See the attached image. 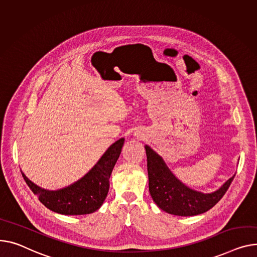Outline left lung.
Returning a JSON list of instances; mask_svg holds the SVG:
<instances>
[{"mask_svg":"<svg viewBox=\"0 0 257 257\" xmlns=\"http://www.w3.org/2000/svg\"><path fill=\"white\" fill-rule=\"evenodd\" d=\"M148 161L149 190L157 206L176 216H195L212 209L223 197L233 175L219 189L202 193L182 183L168 168L163 158L149 146H145Z\"/></svg>","mask_w":257,"mask_h":257,"instance_id":"left-lung-1","label":"left lung"}]
</instances>
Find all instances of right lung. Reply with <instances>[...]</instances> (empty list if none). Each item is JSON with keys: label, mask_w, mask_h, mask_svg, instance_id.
I'll list each match as a JSON object with an SVG mask.
<instances>
[{"label": "right lung", "mask_w": 257, "mask_h": 257, "mask_svg": "<svg viewBox=\"0 0 257 257\" xmlns=\"http://www.w3.org/2000/svg\"><path fill=\"white\" fill-rule=\"evenodd\" d=\"M125 139L113 143L97 163L82 178L58 190H47L30 181L22 172L23 178L40 202L62 215H85L97 211L105 200L109 190V178L122 152Z\"/></svg>", "instance_id": "add662e5"}]
</instances>
